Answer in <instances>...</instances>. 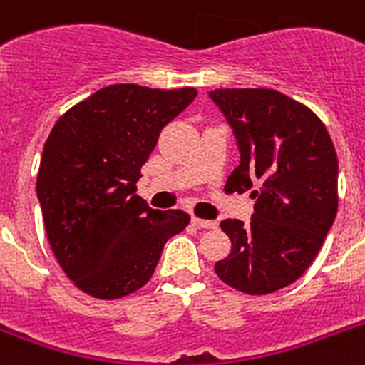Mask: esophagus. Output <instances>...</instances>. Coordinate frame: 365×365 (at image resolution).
Returning a JSON list of instances; mask_svg holds the SVG:
<instances>
[{
    "mask_svg": "<svg viewBox=\"0 0 365 365\" xmlns=\"http://www.w3.org/2000/svg\"><path fill=\"white\" fill-rule=\"evenodd\" d=\"M191 222H193L197 227H201V230H214V227H218V224H216V222H212V220L195 218L193 216V220H191Z\"/></svg>",
    "mask_w": 365,
    "mask_h": 365,
    "instance_id": "obj_1",
    "label": "esophagus"
}]
</instances>
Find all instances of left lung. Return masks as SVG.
Masks as SVG:
<instances>
[{"instance_id": "1", "label": "left lung", "mask_w": 365, "mask_h": 365, "mask_svg": "<svg viewBox=\"0 0 365 365\" xmlns=\"http://www.w3.org/2000/svg\"><path fill=\"white\" fill-rule=\"evenodd\" d=\"M237 139L241 163L226 193L250 189L255 214L224 220L232 250L216 275L247 294H269L304 274L322 249L339 207V163L324 122L291 97L266 88L208 93Z\"/></svg>"}]
</instances>
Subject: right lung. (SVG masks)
I'll use <instances>...</instances> for the list:
<instances>
[{
    "label": "right lung",
    "instance_id": "right-lung-1",
    "mask_svg": "<svg viewBox=\"0 0 365 365\" xmlns=\"http://www.w3.org/2000/svg\"><path fill=\"white\" fill-rule=\"evenodd\" d=\"M197 96L115 83L68 108L41 153L36 191L61 268L80 291L122 299L145 285L189 214L157 210L135 183L163 128Z\"/></svg>",
    "mask_w": 365,
    "mask_h": 365
}]
</instances>
